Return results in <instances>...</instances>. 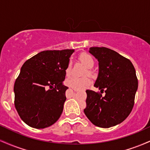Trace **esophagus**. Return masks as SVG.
Here are the masks:
<instances>
[{
  "instance_id": "34e87169",
  "label": "esophagus",
  "mask_w": 150,
  "mask_h": 150,
  "mask_svg": "<svg viewBox=\"0 0 150 150\" xmlns=\"http://www.w3.org/2000/svg\"><path fill=\"white\" fill-rule=\"evenodd\" d=\"M75 92H78V89H73Z\"/></svg>"
}]
</instances>
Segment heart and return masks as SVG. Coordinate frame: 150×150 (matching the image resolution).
<instances>
[{
  "label": "heart",
  "mask_w": 150,
  "mask_h": 150,
  "mask_svg": "<svg viewBox=\"0 0 150 150\" xmlns=\"http://www.w3.org/2000/svg\"><path fill=\"white\" fill-rule=\"evenodd\" d=\"M80 61L83 63L84 65L87 67V68H92L94 64V61L92 57V56L88 54V53H82L80 56ZM72 70V63L69 62L67 65L66 68H65V74L66 76H70L71 75ZM88 70V73H89ZM91 83V80L89 77H70L66 79L65 80V84L68 87H72V88L76 89H85L87 86L89 85Z\"/></svg>",
  "instance_id": "1"
}]
</instances>
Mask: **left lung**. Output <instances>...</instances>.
<instances>
[{
  "mask_svg": "<svg viewBox=\"0 0 150 150\" xmlns=\"http://www.w3.org/2000/svg\"><path fill=\"white\" fill-rule=\"evenodd\" d=\"M89 52L99 62V74L94 87L104 97L87 90L86 116L96 126L108 128L122 123L134 106L138 82L131 61L106 47H91Z\"/></svg>",
  "mask_w": 150,
  "mask_h": 150,
  "instance_id": "obj_1",
  "label": "left lung"
}]
</instances>
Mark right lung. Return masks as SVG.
<instances>
[{
    "label": "right lung",
    "mask_w": 150,
    "mask_h": 150,
    "mask_svg": "<svg viewBox=\"0 0 150 150\" xmlns=\"http://www.w3.org/2000/svg\"><path fill=\"white\" fill-rule=\"evenodd\" d=\"M73 49L44 51L22 65L14 85L15 106L29 126H51L61 116L66 100L65 68Z\"/></svg>",
    "instance_id": "obj_1"
}]
</instances>
